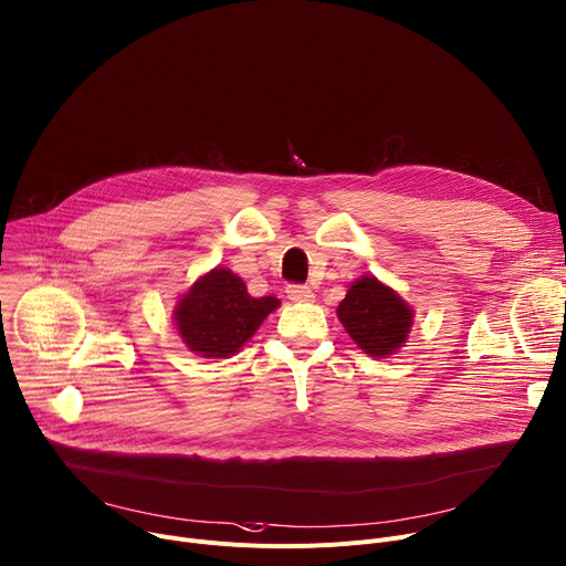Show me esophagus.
Returning a JSON list of instances; mask_svg holds the SVG:
<instances>
[{"label":"esophagus","instance_id":"obj_1","mask_svg":"<svg viewBox=\"0 0 566 566\" xmlns=\"http://www.w3.org/2000/svg\"><path fill=\"white\" fill-rule=\"evenodd\" d=\"M286 295L293 302H311L313 300V291L308 286H304V284H289L286 286Z\"/></svg>","mask_w":566,"mask_h":566}]
</instances>
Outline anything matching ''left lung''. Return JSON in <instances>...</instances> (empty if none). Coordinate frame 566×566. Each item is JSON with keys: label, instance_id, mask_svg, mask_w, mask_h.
<instances>
[{"label": "left lung", "instance_id": "left-lung-1", "mask_svg": "<svg viewBox=\"0 0 566 566\" xmlns=\"http://www.w3.org/2000/svg\"><path fill=\"white\" fill-rule=\"evenodd\" d=\"M336 313L352 340L374 358L391 356L406 345L415 319L412 306L371 275L349 286Z\"/></svg>", "mask_w": 566, "mask_h": 566}]
</instances>
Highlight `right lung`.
<instances>
[{
    "mask_svg": "<svg viewBox=\"0 0 566 566\" xmlns=\"http://www.w3.org/2000/svg\"><path fill=\"white\" fill-rule=\"evenodd\" d=\"M277 306V297H253L244 280L217 266L181 295L175 322L190 352L203 358H228L253 338Z\"/></svg>",
    "mask_w": 566,
    "mask_h": 566,
    "instance_id": "1",
    "label": "right lung"
}]
</instances>
